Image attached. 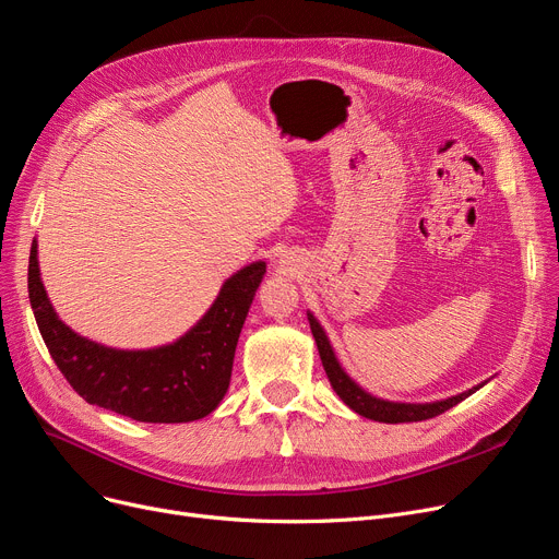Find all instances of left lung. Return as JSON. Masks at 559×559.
<instances>
[{"mask_svg":"<svg viewBox=\"0 0 559 559\" xmlns=\"http://www.w3.org/2000/svg\"><path fill=\"white\" fill-rule=\"evenodd\" d=\"M308 322H310V331H312L314 343H318L322 366L326 370V377L333 385V391L337 393L340 400H343L352 411H356V414L362 416V418H370V420H377V423H391V425L429 420L433 416L445 414L448 408L456 406L461 400H466L468 395H473L477 391V388L484 385V383H479L466 393L441 400V402H429V404H404V402H388V400L374 397V395L362 391V388L356 381H352L349 374L343 368H340V362L333 354L329 337H326L324 329L320 326V322L312 318V312H308Z\"/></svg>","mask_w":559,"mask_h":559,"instance_id":"obj_1","label":"left lung"}]
</instances>
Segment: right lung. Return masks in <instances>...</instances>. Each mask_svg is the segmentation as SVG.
<instances>
[{
    "mask_svg": "<svg viewBox=\"0 0 559 559\" xmlns=\"http://www.w3.org/2000/svg\"><path fill=\"white\" fill-rule=\"evenodd\" d=\"M264 272L258 260L233 274L197 324L155 349L105 347L66 326L43 287L36 239L29 301L47 352L88 404L139 423H191L212 414L228 391L237 340Z\"/></svg>",
    "mask_w": 559,
    "mask_h": 559,
    "instance_id": "obj_1",
    "label": "right lung"
}]
</instances>
